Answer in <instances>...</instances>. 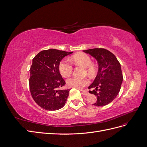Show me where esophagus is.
<instances>
[{
    "instance_id": "34e87169",
    "label": "esophagus",
    "mask_w": 147,
    "mask_h": 147,
    "mask_svg": "<svg viewBox=\"0 0 147 147\" xmlns=\"http://www.w3.org/2000/svg\"><path fill=\"white\" fill-rule=\"evenodd\" d=\"M81 91H82V94L84 96H87L89 94V93L86 90H81Z\"/></svg>"
}]
</instances>
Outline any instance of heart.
Masks as SVG:
<instances>
[{
    "label": "heart",
    "mask_w": 147,
    "mask_h": 147,
    "mask_svg": "<svg viewBox=\"0 0 147 147\" xmlns=\"http://www.w3.org/2000/svg\"><path fill=\"white\" fill-rule=\"evenodd\" d=\"M74 63L86 68L89 74L94 73L95 68L92 64L90 57L85 53H78L72 57L71 59ZM59 71L63 77H68L73 72V66L67 59H63L59 63ZM66 83L69 87L81 88L87 85L88 81L86 79H80L76 78H71L67 80Z\"/></svg>",
    "instance_id": "1"
}]
</instances>
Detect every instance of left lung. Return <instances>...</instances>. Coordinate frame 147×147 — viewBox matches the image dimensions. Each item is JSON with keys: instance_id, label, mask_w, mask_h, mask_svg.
<instances>
[{"instance_id": "obj_1", "label": "left lung", "mask_w": 147, "mask_h": 147, "mask_svg": "<svg viewBox=\"0 0 147 147\" xmlns=\"http://www.w3.org/2000/svg\"><path fill=\"white\" fill-rule=\"evenodd\" d=\"M96 59L98 72L89 86V93L97 97L93 105L102 107L109 104L120 91L123 81L121 64L114 54L104 48H93L83 51Z\"/></svg>"}]
</instances>
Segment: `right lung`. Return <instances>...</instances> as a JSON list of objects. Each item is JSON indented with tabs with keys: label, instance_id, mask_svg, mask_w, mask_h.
<instances>
[{
	"label": "right lung",
	"instance_id": "add662e5",
	"mask_svg": "<svg viewBox=\"0 0 147 147\" xmlns=\"http://www.w3.org/2000/svg\"><path fill=\"white\" fill-rule=\"evenodd\" d=\"M73 52L56 49L43 50L32 59L31 66L30 90L36 104L48 111L61 109L69 96V90H62L65 84L59 72L62 59Z\"/></svg>",
	"mask_w": 147,
	"mask_h": 147
}]
</instances>
